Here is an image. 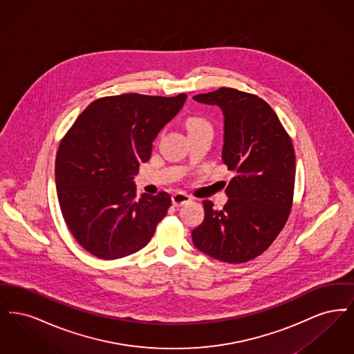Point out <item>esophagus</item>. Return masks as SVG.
<instances>
[{
  "label": "esophagus",
  "instance_id": "esophagus-1",
  "mask_svg": "<svg viewBox=\"0 0 354 354\" xmlns=\"http://www.w3.org/2000/svg\"><path fill=\"white\" fill-rule=\"evenodd\" d=\"M189 202H192V198L189 195H187V194L176 192V194L172 195V204L175 207H182V205H185V204Z\"/></svg>",
  "mask_w": 354,
  "mask_h": 354
}]
</instances>
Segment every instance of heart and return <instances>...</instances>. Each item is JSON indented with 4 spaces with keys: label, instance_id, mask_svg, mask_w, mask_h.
I'll return each mask as SVG.
<instances>
[{
    "label": "heart",
    "instance_id": "1",
    "mask_svg": "<svg viewBox=\"0 0 354 354\" xmlns=\"http://www.w3.org/2000/svg\"><path fill=\"white\" fill-rule=\"evenodd\" d=\"M185 126H187L188 133L201 131V130H211L209 123L205 119L199 118V117H192V118L188 119Z\"/></svg>",
    "mask_w": 354,
    "mask_h": 354
}]
</instances>
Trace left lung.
Segmentation results:
<instances>
[{"label":"left lung","instance_id":"left-lung-1","mask_svg":"<svg viewBox=\"0 0 354 354\" xmlns=\"http://www.w3.org/2000/svg\"><path fill=\"white\" fill-rule=\"evenodd\" d=\"M218 106L224 117L221 159L235 176L225 188L223 209L204 201V220L192 230L203 253L231 264L264 252L284 228L290 212L296 158L290 138L270 104L231 87L195 95Z\"/></svg>","mask_w":354,"mask_h":354}]
</instances>
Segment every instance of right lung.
I'll list each match as a JSON object with an SVG mask.
<instances>
[{"mask_svg": "<svg viewBox=\"0 0 354 354\" xmlns=\"http://www.w3.org/2000/svg\"><path fill=\"white\" fill-rule=\"evenodd\" d=\"M185 98L135 93L100 98L62 139L55 158L58 202L70 232L87 252L114 260L151 240L171 198L159 192L136 201L134 176Z\"/></svg>", "mask_w": 354, "mask_h": 354, "instance_id": "1", "label": "right lung"}]
</instances>
